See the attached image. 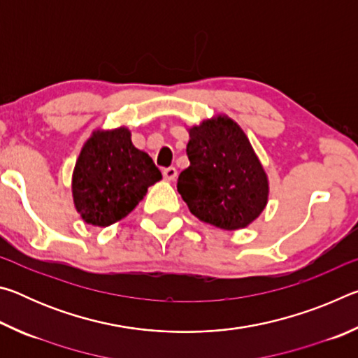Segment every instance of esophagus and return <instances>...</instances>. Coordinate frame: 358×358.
Listing matches in <instances>:
<instances>
[{
    "mask_svg": "<svg viewBox=\"0 0 358 358\" xmlns=\"http://www.w3.org/2000/svg\"><path fill=\"white\" fill-rule=\"evenodd\" d=\"M162 175H164L166 180L172 181V180L177 178V169H175V167H167V169H164V171H162Z\"/></svg>",
    "mask_w": 358,
    "mask_h": 358,
    "instance_id": "obj_1",
    "label": "esophagus"
}]
</instances>
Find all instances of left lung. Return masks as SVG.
<instances>
[{"label": "left lung", "mask_w": 358, "mask_h": 358, "mask_svg": "<svg viewBox=\"0 0 358 358\" xmlns=\"http://www.w3.org/2000/svg\"><path fill=\"white\" fill-rule=\"evenodd\" d=\"M189 167L177 189L191 213L224 230L243 229L268 202V178L243 129L226 115L189 128Z\"/></svg>", "instance_id": "obj_1"}]
</instances>
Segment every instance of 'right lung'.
Masks as SVG:
<instances>
[{
	"label": "right lung",
	"instance_id": "obj_1",
	"mask_svg": "<svg viewBox=\"0 0 358 358\" xmlns=\"http://www.w3.org/2000/svg\"><path fill=\"white\" fill-rule=\"evenodd\" d=\"M162 175L124 126L94 131L85 142L72 173L76 210L87 224L107 227L128 216Z\"/></svg>",
	"mask_w": 358,
	"mask_h": 358
}]
</instances>
